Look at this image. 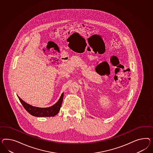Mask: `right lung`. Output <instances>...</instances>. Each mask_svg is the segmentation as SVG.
<instances>
[{
    "mask_svg": "<svg viewBox=\"0 0 153 153\" xmlns=\"http://www.w3.org/2000/svg\"><path fill=\"white\" fill-rule=\"evenodd\" d=\"M63 94H64L62 93L59 99L54 105L49 108H45L33 106L28 103H26L23 100L21 99L18 96H17L23 106L30 115L36 117H51L56 115L59 111L63 99Z\"/></svg>",
    "mask_w": 153,
    "mask_h": 153,
    "instance_id": "obj_1",
    "label": "right lung"
}]
</instances>
